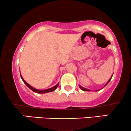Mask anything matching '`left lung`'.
I'll return each mask as SVG.
<instances>
[{"instance_id":"obj_1","label":"left lung","mask_w":131,"mask_h":131,"mask_svg":"<svg viewBox=\"0 0 131 131\" xmlns=\"http://www.w3.org/2000/svg\"><path fill=\"white\" fill-rule=\"evenodd\" d=\"M112 77H111V78L110 79H109V81H108L107 82V83H106V85H104V87H105V86H106V85H107V84L109 83V81H111V78H112ZM79 87H80V88L81 89H82V90H84V91H90V90H91L88 89H85V88H83V87L81 86V85H79ZM98 90H96V91H98Z\"/></svg>"}]
</instances>
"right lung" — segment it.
<instances>
[{"mask_svg":"<svg viewBox=\"0 0 131 131\" xmlns=\"http://www.w3.org/2000/svg\"><path fill=\"white\" fill-rule=\"evenodd\" d=\"M20 77H21V78H22V81H23L24 83L25 84V85H26L28 87L29 89H31V90H33V91L35 92L38 93H46L54 91V90L56 89V88H58V85H59V83H58L56 85H54V87H53V88H51L50 89H46V90H38V89H36L33 88V87L31 86V85L27 83V82L24 80L23 78H22V76H21V75H20Z\"/></svg>","mask_w":131,"mask_h":131,"instance_id":"1","label":"right lung"}]
</instances>
